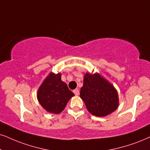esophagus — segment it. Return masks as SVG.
<instances>
[{
	"mask_svg": "<svg viewBox=\"0 0 150 150\" xmlns=\"http://www.w3.org/2000/svg\"><path fill=\"white\" fill-rule=\"evenodd\" d=\"M73 93H75V96H78V95L79 94V90L77 88L75 89V90L73 91Z\"/></svg>",
	"mask_w": 150,
	"mask_h": 150,
	"instance_id": "1",
	"label": "esophagus"
}]
</instances>
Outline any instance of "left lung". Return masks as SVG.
Masks as SVG:
<instances>
[{"instance_id": "8db88e82", "label": "left lung", "mask_w": 150, "mask_h": 150, "mask_svg": "<svg viewBox=\"0 0 150 150\" xmlns=\"http://www.w3.org/2000/svg\"><path fill=\"white\" fill-rule=\"evenodd\" d=\"M80 98L89 112L96 116L109 115L118 107L117 91L98 73L85 75Z\"/></svg>"}]
</instances>
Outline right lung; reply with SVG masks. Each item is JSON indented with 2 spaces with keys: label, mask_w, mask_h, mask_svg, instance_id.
I'll return each mask as SVG.
<instances>
[{
  "label": "right lung",
  "mask_w": 150,
  "mask_h": 150,
  "mask_svg": "<svg viewBox=\"0 0 150 150\" xmlns=\"http://www.w3.org/2000/svg\"><path fill=\"white\" fill-rule=\"evenodd\" d=\"M74 93L62 81L61 74L50 73L43 81L37 93V99L48 112L61 113Z\"/></svg>",
  "instance_id": "obj_1"
}]
</instances>
